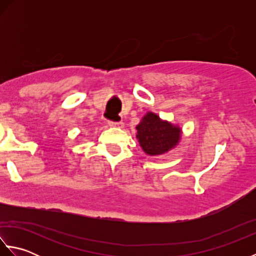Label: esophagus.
Returning <instances> with one entry per match:
<instances>
[{
  "instance_id": "34e87169",
  "label": "esophagus",
  "mask_w": 256,
  "mask_h": 256,
  "mask_svg": "<svg viewBox=\"0 0 256 256\" xmlns=\"http://www.w3.org/2000/svg\"><path fill=\"white\" fill-rule=\"evenodd\" d=\"M108 124L110 125V126H113V128H123L124 124L122 121H118V122H113V121H108Z\"/></svg>"
}]
</instances>
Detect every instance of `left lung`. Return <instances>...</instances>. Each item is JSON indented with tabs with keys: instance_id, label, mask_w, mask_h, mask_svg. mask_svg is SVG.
Wrapping results in <instances>:
<instances>
[{
	"instance_id": "obj_1",
	"label": "left lung",
	"mask_w": 256,
	"mask_h": 256,
	"mask_svg": "<svg viewBox=\"0 0 256 256\" xmlns=\"http://www.w3.org/2000/svg\"><path fill=\"white\" fill-rule=\"evenodd\" d=\"M140 146L150 156H160L174 150L182 140V130L177 124L162 120L148 111L136 126Z\"/></svg>"
}]
</instances>
